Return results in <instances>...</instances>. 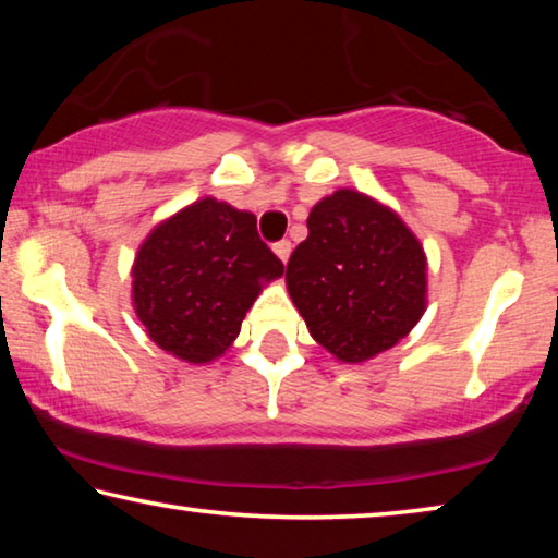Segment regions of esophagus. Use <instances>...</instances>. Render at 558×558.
<instances>
[{
	"label": "esophagus",
	"instance_id": "34e87169",
	"mask_svg": "<svg viewBox=\"0 0 558 558\" xmlns=\"http://www.w3.org/2000/svg\"><path fill=\"white\" fill-rule=\"evenodd\" d=\"M272 251H276V256H278L282 263H288L290 253H292V243H290V241H278V243H272Z\"/></svg>",
	"mask_w": 558,
	"mask_h": 558
}]
</instances>
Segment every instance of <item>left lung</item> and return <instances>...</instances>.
<instances>
[{
    "label": "left lung",
    "instance_id": "obj_1",
    "mask_svg": "<svg viewBox=\"0 0 558 558\" xmlns=\"http://www.w3.org/2000/svg\"><path fill=\"white\" fill-rule=\"evenodd\" d=\"M288 292L319 344L349 364L405 337L426 313V253L399 214L354 189L313 206Z\"/></svg>",
    "mask_w": 558,
    "mask_h": 558
}]
</instances>
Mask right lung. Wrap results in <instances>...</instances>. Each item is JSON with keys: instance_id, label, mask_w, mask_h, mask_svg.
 <instances>
[{"instance_id": "right-lung-1", "label": "right lung", "mask_w": 558, "mask_h": 558, "mask_svg": "<svg viewBox=\"0 0 558 558\" xmlns=\"http://www.w3.org/2000/svg\"><path fill=\"white\" fill-rule=\"evenodd\" d=\"M282 263L256 216L211 196L155 226L132 266V305L153 342L189 364L221 356Z\"/></svg>"}]
</instances>
